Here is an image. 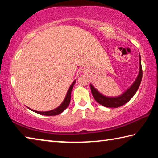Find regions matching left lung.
<instances>
[{
	"label": "left lung",
	"mask_w": 158,
	"mask_h": 158,
	"mask_svg": "<svg viewBox=\"0 0 158 158\" xmlns=\"http://www.w3.org/2000/svg\"><path fill=\"white\" fill-rule=\"evenodd\" d=\"M140 67H139V73L138 77L137 79L135 80V81L134 82V84L131 85L130 88H129L126 91L123 93V94L119 96V97L116 98H109L106 97L99 93L97 90H96L93 85L90 84V90H91V93L93 94V98H95L97 102L100 104L101 105L106 107H111V108H117L119 106H123L125 105V103H127L128 101L130 100V99L132 98L136 92L137 91V90L139 87L141 79H142V68H141V57H140Z\"/></svg>",
	"instance_id": "1"
}]
</instances>
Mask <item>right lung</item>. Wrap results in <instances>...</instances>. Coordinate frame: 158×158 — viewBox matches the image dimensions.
Returning <instances> with one entry per match:
<instances>
[{"mask_svg":"<svg viewBox=\"0 0 158 158\" xmlns=\"http://www.w3.org/2000/svg\"><path fill=\"white\" fill-rule=\"evenodd\" d=\"M75 82H76V81H74L73 82V84H72L70 87H69V89H68V93H67V95H66L65 100H64V101L63 102V103L61 104V105L56 109H53V110L48 111H37L33 110V109H30L31 111L35 112V113H37V114L44 115V116H56V115L61 114L67 107H68L69 102H70L71 92H72V90H73V88L74 86V84H75Z\"/></svg>","mask_w":158,"mask_h":158,"instance_id":"right-lung-1","label":"right lung"}]
</instances>
